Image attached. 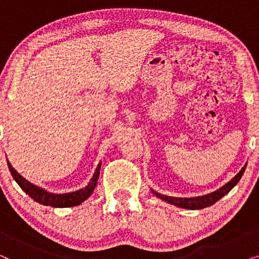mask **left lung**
<instances>
[{
	"mask_svg": "<svg viewBox=\"0 0 259 259\" xmlns=\"http://www.w3.org/2000/svg\"><path fill=\"white\" fill-rule=\"evenodd\" d=\"M246 165L240 169V172L237 175L235 178L230 180L228 184H225L224 186L221 187V189L214 191V192L205 194V196L201 197H196V198H176V197H168V196H164V194H159L154 191H152L155 196L160 199L167 201L169 204L176 205L178 207H184V208H189V210H200V208L211 206L213 205L215 201H218L222 197H224L226 193H229L233 187L236 186V184L239 182L240 178H242L244 171H245Z\"/></svg>",
	"mask_w": 259,
	"mask_h": 259,
	"instance_id": "left-lung-1",
	"label": "left lung"
}]
</instances>
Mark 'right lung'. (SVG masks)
Wrapping results in <instances>:
<instances>
[{"label":"right lung","mask_w":259,"mask_h":259,"mask_svg":"<svg viewBox=\"0 0 259 259\" xmlns=\"http://www.w3.org/2000/svg\"><path fill=\"white\" fill-rule=\"evenodd\" d=\"M8 167H9L10 173H12L13 178L15 179V182L19 184L21 189H22L28 196L33 198L36 203L46 205V206H53V207H72L83 203V201L86 200L92 193H93V191L98 183L99 173H100V164H99L97 169H95L93 178H92L90 184H88L84 189H81L72 193L53 194V193L47 192V191L40 189V187L33 185V184H30L28 180L24 179L22 176H20L19 173L13 168V166L10 165L9 161H8Z\"/></svg>","instance_id":"obj_1"}]
</instances>
